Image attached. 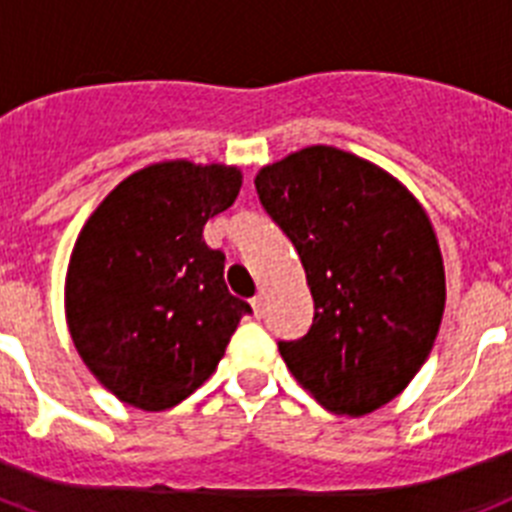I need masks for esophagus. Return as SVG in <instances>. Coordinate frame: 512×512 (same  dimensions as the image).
I'll use <instances>...</instances> for the list:
<instances>
[{
  "label": "esophagus",
  "mask_w": 512,
  "mask_h": 512,
  "mask_svg": "<svg viewBox=\"0 0 512 512\" xmlns=\"http://www.w3.org/2000/svg\"><path fill=\"white\" fill-rule=\"evenodd\" d=\"M249 304H252V309H255V315L260 317V315H263V304H265V296H263V294L252 296V302H249Z\"/></svg>",
  "instance_id": "obj_1"
}]
</instances>
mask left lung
Instances as JSON below:
<instances>
[{"label":"left lung","mask_w":512,"mask_h":512,"mask_svg":"<svg viewBox=\"0 0 512 512\" xmlns=\"http://www.w3.org/2000/svg\"><path fill=\"white\" fill-rule=\"evenodd\" d=\"M255 190L315 299L307 336L278 341L283 362L328 411L380 409L414 380L440 330L445 270L427 213L375 163L330 145L265 166Z\"/></svg>","instance_id":"8db88e82"}]
</instances>
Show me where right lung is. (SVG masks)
Masks as SVG:
<instances>
[{
  "instance_id": "add662e5",
  "label": "right lung",
  "mask_w": 512,
  "mask_h": 512,
  "mask_svg": "<svg viewBox=\"0 0 512 512\" xmlns=\"http://www.w3.org/2000/svg\"><path fill=\"white\" fill-rule=\"evenodd\" d=\"M242 187L234 166L156 163L127 176L72 249L64 304L77 354L122 403L163 411L195 393L252 312L223 281L208 218Z\"/></svg>"
}]
</instances>
